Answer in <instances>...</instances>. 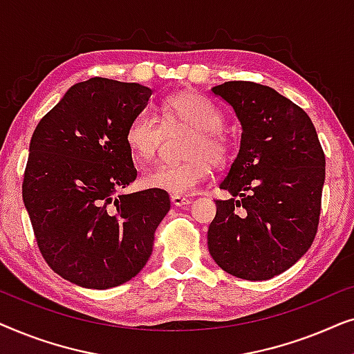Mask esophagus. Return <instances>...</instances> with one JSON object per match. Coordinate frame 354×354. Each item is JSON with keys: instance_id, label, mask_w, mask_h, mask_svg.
<instances>
[{"instance_id": "esophagus-1", "label": "esophagus", "mask_w": 354, "mask_h": 354, "mask_svg": "<svg viewBox=\"0 0 354 354\" xmlns=\"http://www.w3.org/2000/svg\"><path fill=\"white\" fill-rule=\"evenodd\" d=\"M171 201H172V205L177 206V207L190 205V200H188V198H185V196H178V195H172V196H171Z\"/></svg>"}]
</instances>
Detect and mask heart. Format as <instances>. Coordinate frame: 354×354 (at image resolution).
<instances>
[{"label": "heart", "instance_id": "1", "mask_svg": "<svg viewBox=\"0 0 354 354\" xmlns=\"http://www.w3.org/2000/svg\"><path fill=\"white\" fill-rule=\"evenodd\" d=\"M161 115L167 127L187 125L195 129V135L187 149L192 159L178 164H154L145 169L140 180L143 187L151 190L178 196L190 195L209 177L211 162L221 166L229 154V142L222 132L224 115L209 100L193 91H183L167 98L161 106ZM162 137V125L147 113L135 115L125 129L127 148L133 158L142 161L151 159L156 154Z\"/></svg>", "mask_w": 354, "mask_h": 354}]
</instances>
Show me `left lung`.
<instances>
[{"label":"left lung","mask_w":354,"mask_h":354,"mask_svg":"<svg viewBox=\"0 0 354 354\" xmlns=\"http://www.w3.org/2000/svg\"><path fill=\"white\" fill-rule=\"evenodd\" d=\"M211 93L234 109L241 138L219 185L232 198L216 201L207 248L235 277L272 279L303 258L316 236L326 156L309 115L270 86L225 82Z\"/></svg>","instance_id":"obj_1"}]
</instances>
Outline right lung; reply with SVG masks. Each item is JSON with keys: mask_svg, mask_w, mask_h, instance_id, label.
Instances as JSON below:
<instances>
[{"mask_svg": "<svg viewBox=\"0 0 354 354\" xmlns=\"http://www.w3.org/2000/svg\"><path fill=\"white\" fill-rule=\"evenodd\" d=\"M151 93L93 77L72 85L32 135L24 205L43 258L79 287L113 288L135 277L171 209L166 192L120 193L137 178L125 129Z\"/></svg>", "mask_w": 354, "mask_h": 354, "instance_id": "obj_1", "label": "right lung"}]
</instances>
